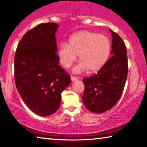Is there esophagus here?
I'll return each mask as SVG.
<instances>
[{
	"label": "esophagus",
	"instance_id": "34e87169",
	"mask_svg": "<svg viewBox=\"0 0 147 147\" xmlns=\"http://www.w3.org/2000/svg\"><path fill=\"white\" fill-rule=\"evenodd\" d=\"M71 80L72 81H74V80H77V78L76 77V76H71Z\"/></svg>",
	"mask_w": 147,
	"mask_h": 147
}]
</instances>
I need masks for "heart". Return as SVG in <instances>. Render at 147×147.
Segmentation results:
<instances>
[{
  "instance_id": "b5f03b06",
  "label": "heart",
  "mask_w": 147,
  "mask_h": 147,
  "mask_svg": "<svg viewBox=\"0 0 147 147\" xmlns=\"http://www.w3.org/2000/svg\"><path fill=\"white\" fill-rule=\"evenodd\" d=\"M111 51V40L106 35L82 30L70 37L69 44L61 43L58 55L61 65L66 68L71 67L76 55H79L81 65L75 71L87 69L90 73H96L107 63Z\"/></svg>"
}]
</instances>
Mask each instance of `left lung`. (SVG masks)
<instances>
[{"label":"left lung","mask_w":147,"mask_h":147,"mask_svg":"<svg viewBox=\"0 0 147 147\" xmlns=\"http://www.w3.org/2000/svg\"><path fill=\"white\" fill-rule=\"evenodd\" d=\"M112 34V55L96 74L82 79L84 91L82 102L88 111L94 113L110 110L121 98L128 74L126 46L117 33Z\"/></svg>","instance_id":"8db88e82"}]
</instances>
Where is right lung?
I'll use <instances>...</instances> for the list:
<instances>
[{
    "label": "right lung",
    "instance_id": "right-lung-1",
    "mask_svg": "<svg viewBox=\"0 0 147 147\" xmlns=\"http://www.w3.org/2000/svg\"><path fill=\"white\" fill-rule=\"evenodd\" d=\"M59 25L42 23L26 32L14 56V80L24 103L36 115L46 117L61 105V92L71 76L59 65L55 34Z\"/></svg>",
    "mask_w": 147,
    "mask_h": 147
}]
</instances>
